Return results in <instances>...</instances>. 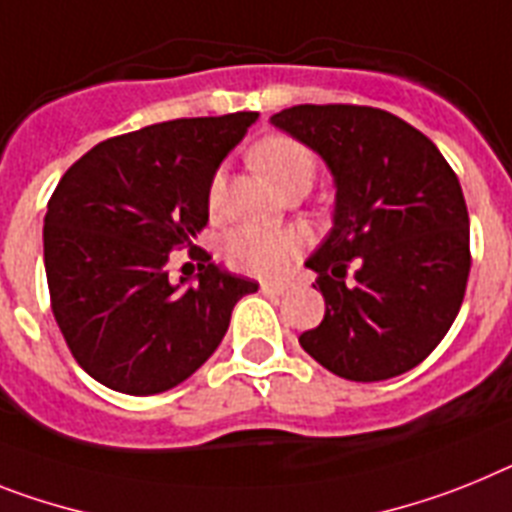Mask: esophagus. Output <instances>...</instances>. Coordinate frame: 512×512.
<instances>
[{
  "instance_id": "34e87169",
  "label": "esophagus",
  "mask_w": 512,
  "mask_h": 512,
  "mask_svg": "<svg viewBox=\"0 0 512 512\" xmlns=\"http://www.w3.org/2000/svg\"><path fill=\"white\" fill-rule=\"evenodd\" d=\"M260 291L265 296H281L289 291V286H283V283H260Z\"/></svg>"
}]
</instances>
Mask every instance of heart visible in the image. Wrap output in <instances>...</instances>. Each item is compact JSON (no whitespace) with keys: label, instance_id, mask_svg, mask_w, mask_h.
Masks as SVG:
<instances>
[{"label":"heart","instance_id":"obj_1","mask_svg":"<svg viewBox=\"0 0 512 512\" xmlns=\"http://www.w3.org/2000/svg\"><path fill=\"white\" fill-rule=\"evenodd\" d=\"M249 161L268 179L278 192H286L294 184H312L315 179V156L307 145L296 143L291 137L273 135L265 137L249 150ZM223 200V176L218 174L210 182L208 205L218 210ZM302 242L291 231H270L247 226L226 239V257L236 270L249 276L276 278L289 268L291 260L299 255Z\"/></svg>","mask_w":512,"mask_h":512}]
</instances>
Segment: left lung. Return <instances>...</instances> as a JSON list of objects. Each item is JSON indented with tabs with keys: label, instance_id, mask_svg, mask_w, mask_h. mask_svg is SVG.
Wrapping results in <instances>:
<instances>
[{
	"label": "left lung",
	"instance_id": "obj_1",
	"mask_svg": "<svg viewBox=\"0 0 512 512\" xmlns=\"http://www.w3.org/2000/svg\"><path fill=\"white\" fill-rule=\"evenodd\" d=\"M270 124L315 150L336 187L333 229L304 263L320 276L325 317L299 336L302 349L354 382L409 372L445 338L466 294L458 176L429 137L372 106L302 103Z\"/></svg>",
	"mask_w": 512,
	"mask_h": 512
}]
</instances>
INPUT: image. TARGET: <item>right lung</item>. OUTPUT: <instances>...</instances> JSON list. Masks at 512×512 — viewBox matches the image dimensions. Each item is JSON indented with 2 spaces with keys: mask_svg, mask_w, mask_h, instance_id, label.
<instances>
[{
  "mask_svg": "<svg viewBox=\"0 0 512 512\" xmlns=\"http://www.w3.org/2000/svg\"><path fill=\"white\" fill-rule=\"evenodd\" d=\"M257 111L174 119L103 140L72 163L44 218L51 309L77 364L127 395H156L203 367L252 278L216 263L171 283L169 252L208 223L218 166ZM210 260V257H205Z\"/></svg>",
  "mask_w": 512,
  "mask_h": 512,
  "instance_id": "obj_1",
  "label": "right lung"
}]
</instances>
